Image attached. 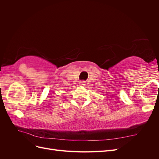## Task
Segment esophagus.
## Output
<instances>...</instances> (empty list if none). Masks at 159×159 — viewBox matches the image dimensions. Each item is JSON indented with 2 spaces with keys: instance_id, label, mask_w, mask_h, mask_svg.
<instances>
[{
  "instance_id": "34e87169",
  "label": "esophagus",
  "mask_w": 159,
  "mask_h": 159,
  "mask_svg": "<svg viewBox=\"0 0 159 159\" xmlns=\"http://www.w3.org/2000/svg\"><path fill=\"white\" fill-rule=\"evenodd\" d=\"M85 85V82L84 81H80V85H81V86H84Z\"/></svg>"
}]
</instances>
